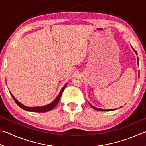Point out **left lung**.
Instances as JSON below:
<instances>
[{
  "mask_svg": "<svg viewBox=\"0 0 146 146\" xmlns=\"http://www.w3.org/2000/svg\"><path fill=\"white\" fill-rule=\"evenodd\" d=\"M131 48H132V49H133V50L135 51V53H136V55H137V51H136V50L135 49L133 48V47L131 46ZM137 60H138V58H137ZM139 75H140V73H139V71H138V76H139ZM89 104H90V105L91 106V107L92 108H93L94 110H97V111H113V110H117V109H113V110H104V109H100V108H96V107H95V106H93V105H91V104L89 102ZM121 108V107H120Z\"/></svg>",
  "mask_w": 146,
  "mask_h": 146,
  "instance_id": "obj_1",
  "label": "left lung"
}]
</instances>
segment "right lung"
Here are the masks:
<instances>
[{
    "label": "right lung",
    "instance_id": "right-lung-1",
    "mask_svg": "<svg viewBox=\"0 0 146 146\" xmlns=\"http://www.w3.org/2000/svg\"><path fill=\"white\" fill-rule=\"evenodd\" d=\"M66 85L67 84H66L65 85L63 86V88H62V90H60V93H59L58 95H57V97H56V98L52 102H51L49 104H47L45 106H36V107H28V106H26L25 105L23 104L20 102H19L15 98L14 96L13 95V94L11 93V91H9L10 93L11 97H13V100H15V102H16V104L18 105L20 108H21L22 109H23L24 110H26L27 111H30V112H39V113H43V112H47V111H49L51 110L55 107V106L57 105V104L58 103L59 100H60V98L62 96V94L63 91L65 89Z\"/></svg>",
    "mask_w": 146,
    "mask_h": 146
}]
</instances>
